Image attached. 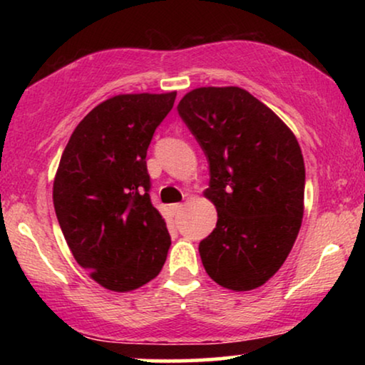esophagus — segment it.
<instances>
[{
  "label": "esophagus",
  "mask_w": 365,
  "mask_h": 365,
  "mask_svg": "<svg viewBox=\"0 0 365 365\" xmlns=\"http://www.w3.org/2000/svg\"><path fill=\"white\" fill-rule=\"evenodd\" d=\"M171 211L173 214H179L182 211V204H171Z\"/></svg>",
  "instance_id": "esophagus-1"
}]
</instances>
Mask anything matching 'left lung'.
I'll list each match as a JSON object with an SVG mask.
<instances>
[{
  "label": "left lung",
  "mask_w": 365,
  "mask_h": 365,
  "mask_svg": "<svg viewBox=\"0 0 365 365\" xmlns=\"http://www.w3.org/2000/svg\"><path fill=\"white\" fill-rule=\"evenodd\" d=\"M178 113L209 163L214 231L199 242L212 281L232 291L267 282L296 242L304 214L306 168L291 129L237 86L197 88Z\"/></svg>",
  "instance_id": "1"
}]
</instances>
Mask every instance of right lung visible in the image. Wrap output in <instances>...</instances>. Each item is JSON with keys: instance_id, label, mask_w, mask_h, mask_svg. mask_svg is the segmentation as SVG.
Listing matches in <instances>:
<instances>
[{"instance_id": "1", "label": "right lung", "mask_w": 365, "mask_h": 365, "mask_svg": "<svg viewBox=\"0 0 365 365\" xmlns=\"http://www.w3.org/2000/svg\"><path fill=\"white\" fill-rule=\"evenodd\" d=\"M176 91L119 94L74 129L53 184L54 211L74 259L99 286L128 292L161 272L171 236L149 197L146 154Z\"/></svg>"}]
</instances>
